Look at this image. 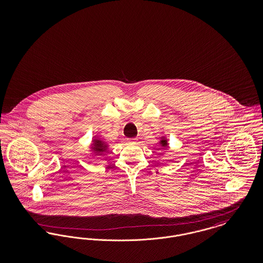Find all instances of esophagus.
<instances>
[{
    "mask_svg": "<svg viewBox=\"0 0 263 263\" xmlns=\"http://www.w3.org/2000/svg\"><path fill=\"white\" fill-rule=\"evenodd\" d=\"M136 142H137L136 139H128V140H127V143H128V144H131V145L136 144Z\"/></svg>",
    "mask_w": 263,
    "mask_h": 263,
    "instance_id": "obj_1",
    "label": "esophagus"
}]
</instances>
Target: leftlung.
Returning a JSON list of instances; mask_svg holds the SVG:
<instances>
[{
  "mask_svg": "<svg viewBox=\"0 0 263 263\" xmlns=\"http://www.w3.org/2000/svg\"><path fill=\"white\" fill-rule=\"evenodd\" d=\"M161 144H162V147H163V149L165 150V149H167L168 148V146H167V142H166V140H161Z\"/></svg>",
  "mask_w": 263,
  "mask_h": 263,
  "instance_id": "left-lung-1",
  "label": "left lung"
}]
</instances>
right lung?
<instances>
[{
    "label": "right lung",
    "mask_w": 263,
    "mask_h": 263,
    "mask_svg": "<svg viewBox=\"0 0 263 263\" xmlns=\"http://www.w3.org/2000/svg\"><path fill=\"white\" fill-rule=\"evenodd\" d=\"M92 145H93V150L96 151V152H100V153H102V152H104V151H106V145H105V143H103L102 141H100L99 139H93L92 140Z\"/></svg>",
    "instance_id": "1"
}]
</instances>
